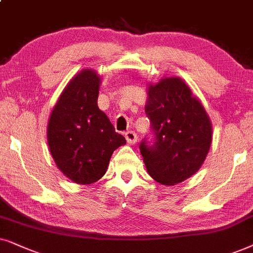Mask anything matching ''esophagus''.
I'll use <instances>...</instances> for the list:
<instances>
[{
  "instance_id": "1",
  "label": "esophagus",
  "mask_w": 253,
  "mask_h": 253,
  "mask_svg": "<svg viewBox=\"0 0 253 253\" xmlns=\"http://www.w3.org/2000/svg\"><path fill=\"white\" fill-rule=\"evenodd\" d=\"M125 137H126L127 142H128L129 144H133L135 143L137 141V135L135 132H132V130H128V132L125 133Z\"/></svg>"
}]
</instances>
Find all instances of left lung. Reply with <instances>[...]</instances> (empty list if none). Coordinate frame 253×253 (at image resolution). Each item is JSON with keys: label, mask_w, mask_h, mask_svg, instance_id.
Segmentation results:
<instances>
[{"label": "left lung", "mask_w": 253, "mask_h": 253, "mask_svg": "<svg viewBox=\"0 0 253 253\" xmlns=\"http://www.w3.org/2000/svg\"><path fill=\"white\" fill-rule=\"evenodd\" d=\"M146 114L155 143L140 144L148 173L167 186L193 176L206 160L213 129L203 103L180 77H163L147 89Z\"/></svg>", "instance_id": "left-lung-1"}]
</instances>
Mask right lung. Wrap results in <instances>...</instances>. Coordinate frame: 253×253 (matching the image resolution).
Here are the masks:
<instances>
[{
    "label": "right lung",
    "mask_w": 253,
    "mask_h": 253,
    "mask_svg": "<svg viewBox=\"0 0 253 253\" xmlns=\"http://www.w3.org/2000/svg\"><path fill=\"white\" fill-rule=\"evenodd\" d=\"M100 83L95 70H81L63 89L47 125V142L56 167L80 185L100 179L113 151L126 143L99 110Z\"/></svg>",
    "instance_id": "obj_1"
}]
</instances>
